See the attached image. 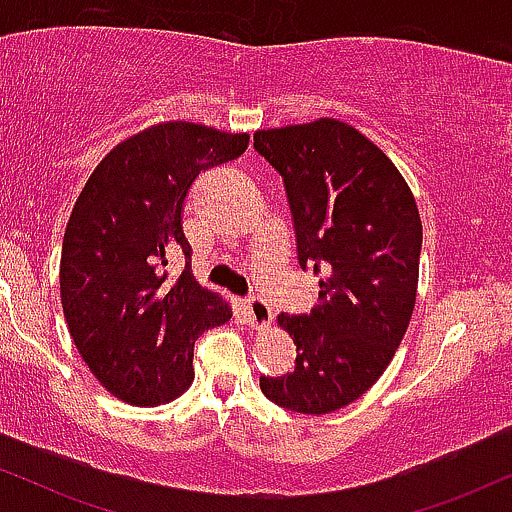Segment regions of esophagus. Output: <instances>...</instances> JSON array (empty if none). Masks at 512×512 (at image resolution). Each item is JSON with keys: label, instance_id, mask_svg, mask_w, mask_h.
I'll use <instances>...</instances> for the list:
<instances>
[{"label": "esophagus", "instance_id": "1", "mask_svg": "<svg viewBox=\"0 0 512 512\" xmlns=\"http://www.w3.org/2000/svg\"><path fill=\"white\" fill-rule=\"evenodd\" d=\"M243 310H245V320H248L255 330H267V327L272 325L274 313H272V308L262 301V298H255V296L245 298Z\"/></svg>", "mask_w": 512, "mask_h": 512}]
</instances>
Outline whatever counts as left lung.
Wrapping results in <instances>:
<instances>
[{"instance_id": "8db88e82", "label": "left lung", "mask_w": 512, "mask_h": 512, "mask_svg": "<svg viewBox=\"0 0 512 512\" xmlns=\"http://www.w3.org/2000/svg\"><path fill=\"white\" fill-rule=\"evenodd\" d=\"M255 151L281 175L298 264L322 274L308 315H279L296 368L260 378L279 407L330 414L390 366L416 303L421 219L395 163L346 122L260 129Z\"/></svg>"}]
</instances>
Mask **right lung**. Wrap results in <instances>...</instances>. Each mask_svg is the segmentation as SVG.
Segmentation results:
<instances>
[{"mask_svg":"<svg viewBox=\"0 0 512 512\" xmlns=\"http://www.w3.org/2000/svg\"><path fill=\"white\" fill-rule=\"evenodd\" d=\"M248 134L163 122L117 144L76 199L62 243L60 293L69 334L110 395L139 407L180 397L195 378V339L231 320L192 276L182 207L202 170L233 161ZM170 251L186 255L178 280Z\"/></svg>","mask_w":512,"mask_h":512,"instance_id":"1","label":"right lung"}]
</instances>
